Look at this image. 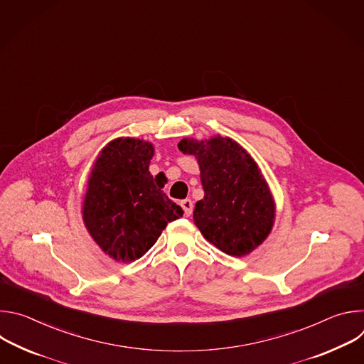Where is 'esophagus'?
Here are the masks:
<instances>
[{
	"label": "esophagus",
	"instance_id": "obj_1",
	"mask_svg": "<svg viewBox=\"0 0 364 364\" xmlns=\"http://www.w3.org/2000/svg\"><path fill=\"white\" fill-rule=\"evenodd\" d=\"M180 204H181L183 210H184V215H186V216H190L191 212H193V201H191L190 198H186V200H181Z\"/></svg>",
	"mask_w": 364,
	"mask_h": 364
}]
</instances>
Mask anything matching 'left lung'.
I'll use <instances>...</instances> for the list:
<instances>
[{
  "label": "left lung",
  "instance_id": "left-lung-1",
  "mask_svg": "<svg viewBox=\"0 0 364 364\" xmlns=\"http://www.w3.org/2000/svg\"><path fill=\"white\" fill-rule=\"evenodd\" d=\"M183 154L194 155L204 197L193 220L205 240L226 255L242 257L261 246L275 223L277 204L261 168L235 139L183 138Z\"/></svg>",
  "mask_w": 364,
  "mask_h": 364
}]
</instances>
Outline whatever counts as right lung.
Masks as SVG:
<instances>
[{
    "instance_id": "obj_1",
    "label": "right lung",
    "mask_w": 364,
    "mask_h": 364,
    "mask_svg": "<svg viewBox=\"0 0 364 364\" xmlns=\"http://www.w3.org/2000/svg\"><path fill=\"white\" fill-rule=\"evenodd\" d=\"M149 141L121 136L103 146L92 166L82 219L95 243L117 262L144 256L166 226L183 216L161 186L154 183Z\"/></svg>"
}]
</instances>
